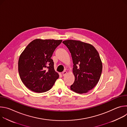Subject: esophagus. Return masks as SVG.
<instances>
[{
    "label": "esophagus",
    "instance_id": "1",
    "mask_svg": "<svg viewBox=\"0 0 127 127\" xmlns=\"http://www.w3.org/2000/svg\"><path fill=\"white\" fill-rule=\"evenodd\" d=\"M67 73V71H64L62 72V75H63V76H65V75H66Z\"/></svg>",
    "mask_w": 127,
    "mask_h": 127
}]
</instances>
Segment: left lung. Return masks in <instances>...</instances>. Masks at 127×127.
<instances>
[{
    "label": "left lung",
    "instance_id": "obj_1",
    "mask_svg": "<svg viewBox=\"0 0 127 127\" xmlns=\"http://www.w3.org/2000/svg\"><path fill=\"white\" fill-rule=\"evenodd\" d=\"M63 43L69 49L73 63L75 80L70 89L77 94L86 93L96 85L101 74L99 54L92 45L80 41L68 40Z\"/></svg>",
    "mask_w": 127,
    "mask_h": 127
}]
</instances>
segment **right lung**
I'll return each mask as SVG.
<instances>
[{
    "label": "right lung",
    "mask_w": 127,
    "mask_h": 127,
    "mask_svg": "<svg viewBox=\"0 0 127 127\" xmlns=\"http://www.w3.org/2000/svg\"><path fill=\"white\" fill-rule=\"evenodd\" d=\"M62 41L35 39L21 54L18 62L20 76L25 86L32 91L38 93L48 91L59 78L51 58Z\"/></svg>",
    "instance_id": "add662e5"
}]
</instances>
